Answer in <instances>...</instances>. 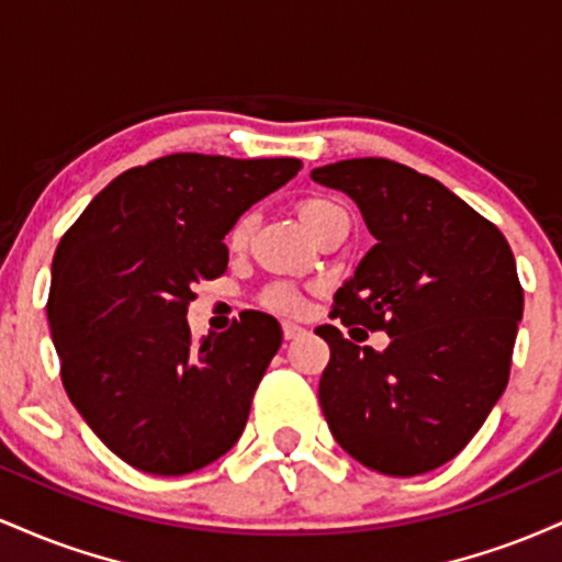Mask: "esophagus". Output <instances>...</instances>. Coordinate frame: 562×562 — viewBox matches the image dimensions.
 I'll list each match as a JSON object with an SVG mask.
<instances>
[{"instance_id": "obj_1", "label": "esophagus", "mask_w": 562, "mask_h": 562, "mask_svg": "<svg viewBox=\"0 0 562 562\" xmlns=\"http://www.w3.org/2000/svg\"><path fill=\"white\" fill-rule=\"evenodd\" d=\"M306 330H303L301 325H295V322H282V335H285V340H293L299 338V335H303Z\"/></svg>"}]
</instances>
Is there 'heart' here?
I'll use <instances>...</instances> for the list:
<instances>
[{"label":"heart","instance_id":"obj_1","mask_svg":"<svg viewBox=\"0 0 562 562\" xmlns=\"http://www.w3.org/2000/svg\"><path fill=\"white\" fill-rule=\"evenodd\" d=\"M333 211H340V205L333 203V200H327V198H308L299 205L301 222L306 224V229H312L314 224H319L322 218H325L327 214H333ZM248 232H250V218L245 216L237 222L235 232H232V243H237V245L245 243ZM263 303H267L269 308H274V312L295 314L303 308V295H301V290L293 285H272V288H267V293H263Z\"/></svg>","mask_w":562,"mask_h":562}]
</instances>
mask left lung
<instances>
[{
  "label": "left lung",
  "mask_w": 562,
  "mask_h": 562,
  "mask_svg": "<svg viewBox=\"0 0 562 562\" xmlns=\"http://www.w3.org/2000/svg\"><path fill=\"white\" fill-rule=\"evenodd\" d=\"M346 192L375 245L333 299L346 327L385 330V351L335 325L319 404L335 441L383 475H420L460 454L505 393L524 288L499 229L436 179L385 158L312 171Z\"/></svg>",
  "instance_id": "left-lung-1"
}]
</instances>
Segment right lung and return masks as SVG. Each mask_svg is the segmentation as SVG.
<instances>
[{
    "label": "right lung",
    "mask_w": 562,
    "mask_h": 562,
    "mask_svg": "<svg viewBox=\"0 0 562 562\" xmlns=\"http://www.w3.org/2000/svg\"><path fill=\"white\" fill-rule=\"evenodd\" d=\"M295 158L173 153L115 177L63 235L47 317L68 398L113 454L184 475L235 447L282 344L263 312L192 346V285L227 269L224 235L288 184Z\"/></svg>",
    "instance_id": "add662e5"
}]
</instances>
